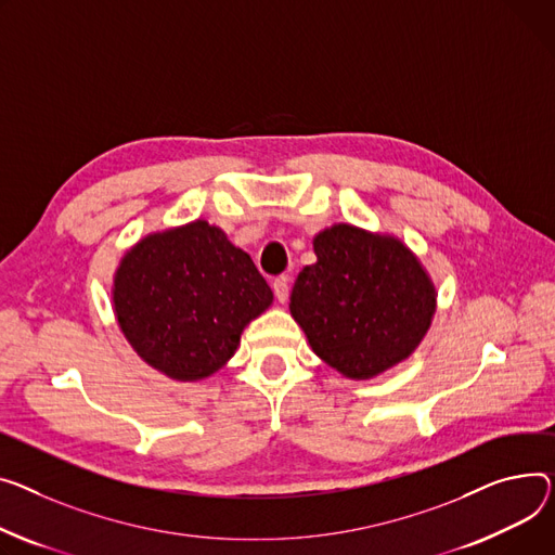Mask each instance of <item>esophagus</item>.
<instances>
[{"label": "esophagus", "mask_w": 555, "mask_h": 555, "mask_svg": "<svg viewBox=\"0 0 555 555\" xmlns=\"http://www.w3.org/2000/svg\"><path fill=\"white\" fill-rule=\"evenodd\" d=\"M274 289V297L279 299V304L287 301V294H289V285H287V276H276L272 283Z\"/></svg>", "instance_id": "34e87169"}]
</instances>
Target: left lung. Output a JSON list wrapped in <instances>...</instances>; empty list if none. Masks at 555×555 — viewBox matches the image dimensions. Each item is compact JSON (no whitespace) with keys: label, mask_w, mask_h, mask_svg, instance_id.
<instances>
[{"label":"left lung","mask_w":555,"mask_h":555,"mask_svg":"<svg viewBox=\"0 0 555 555\" xmlns=\"http://www.w3.org/2000/svg\"><path fill=\"white\" fill-rule=\"evenodd\" d=\"M312 245L317 263L294 281L289 312L314 354L357 382L409 359L437 306L420 258L390 234L348 223L319 232Z\"/></svg>","instance_id":"obj_1"}]
</instances>
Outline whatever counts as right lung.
<instances>
[{"label": "right lung", "mask_w": 555, "mask_h": 555, "mask_svg": "<svg viewBox=\"0 0 555 555\" xmlns=\"http://www.w3.org/2000/svg\"><path fill=\"white\" fill-rule=\"evenodd\" d=\"M114 312L142 361L176 382L214 375L272 289L225 232L194 220L138 241L114 276Z\"/></svg>", "instance_id": "right-lung-1"}]
</instances>
